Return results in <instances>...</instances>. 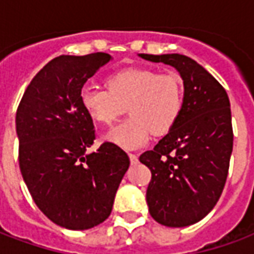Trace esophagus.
<instances>
[{
	"label": "esophagus",
	"instance_id": "1",
	"mask_svg": "<svg viewBox=\"0 0 254 254\" xmlns=\"http://www.w3.org/2000/svg\"><path fill=\"white\" fill-rule=\"evenodd\" d=\"M129 159H130V163H132V165H136L138 162V158L136 154H129Z\"/></svg>",
	"mask_w": 254,
	"mask_h": 254
}]
</instances>
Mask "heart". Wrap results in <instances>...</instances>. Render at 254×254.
Listing matches in <instances>:
<instances>
[{
    "label": "heart",
    "mask_w": 254,
    "mask_h": 254,
    "mask_svg": "<svg viewBox=\"0 0 254 254\" xmlns=\"http://www.w3.org/2000/svg\"><path fill=\"white\" fill-rule=\"evenodd\" d=\"M105 88L84 85L78 99L84 111L98 124L111 125L129 110L130 118L113 127L106 138L125 149L148 143L151 134L170 132L184 107V84L174 72L132 66L111 73Z\"/></svg>",
    "instance_id": "obj_1"
}]
</instances>
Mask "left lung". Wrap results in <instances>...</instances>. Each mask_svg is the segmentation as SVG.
<instances>
[{
    "instance_id": "obj_1",
    "label": "left lung",
    "mask_w": 254,
    "mask_h": 254,
    "mask_svg": "<svg viewBox=\"0 0 254 254\" xmlns=\"http://www.w3.org/2000/svg\"><path fill=\"white\" fill-rule=\"evenodd\" d=\"M174 66L185 87L177 124L154 149L140 155L151 170L149 213L167 227H185L205 218L220 198L233 152V125L226 89L201 65L181 54H140Z\"/></svg>"
}]
</instances>
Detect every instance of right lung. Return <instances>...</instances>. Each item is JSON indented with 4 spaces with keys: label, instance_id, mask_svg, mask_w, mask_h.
<instances>
[{
    "label": "right lung",
    "instance_id": "right-lung-1",
    "mask_svg": "<svg viewBox=\"0 0 254 254\" xmlns=\"http://www.w3.org/2000/svg\"><path fill=\"white\" fill-rule=\"evenodd\" d=\"M107 53L60 56L32 78L16 113L19 166L32 200L52 222L87 230L110 216L129 156L117 144H94L91 117L80 105V89Z\"/></svg>",
    "mask_w": 254,
    "mask_h": 254
}]
</instances>
